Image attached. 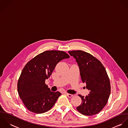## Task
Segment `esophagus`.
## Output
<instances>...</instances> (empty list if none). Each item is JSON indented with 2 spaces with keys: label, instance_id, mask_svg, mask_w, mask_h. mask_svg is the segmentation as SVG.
I'll use <instances>...</instances> for the list:
<instances>
[{
  "label": "esophagus",
  "instance_id": "34e87169",
  "mask_svg": "<svg viewBox=\"0 0 128 128\" xmlns=\"http://www.w3.org/2000/svg\"><path fill=\"white\" fill-rule=\"evenodd\" d=\"M66 96H67L68 98H72V97L73 96V94H68V93H66Z\"/></svg>",
  "mask_w": 128,
  "mask_h": 128
}]
</instances>
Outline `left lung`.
<instances>
[{"instance_id":"obj_1","label":"left lung","mask_w":128,"mask_h":128,"mask_svg":"<svg viewBox=\"0 0 128 128\" xmlns=\"http://www.w3.org/2000/svg\"><path fill=\"white\" fill-rule=\"evenodd\" d=\"M69 53L76 59L80 75L90 94L86 97L78 96L82 103L77 110L86 116L98 114L106 105L111 92L109 78L102 62L92 54L82 50L69 51Z\"/></svg>"}]
</instances>
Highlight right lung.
I'll return each instance as SVG.
<instances>
[{"instance_id": "obj_1", "label": "right lung", "mask_w": 128, "mask_h": 128, "mask_svg": "<svg viewBox=\"0 0 128 128\" xmlns=\"http://www.w3.org/2000/svg\"><path fill=\"white\" fill-rule=\"evenodd\" d=\"M69 57L64 51L47 50L26 64L18 79L17 90L20 98L29 111L41 114L54 106L61 94L51 92L45 81L59 61Z\"/></svg>"}]
</instances>
